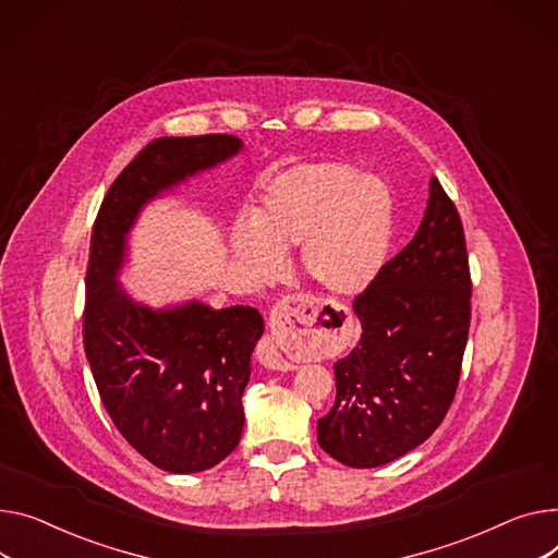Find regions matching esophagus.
Wrapping results in <instances>:
<instances>
[{
	"label": "esophagus",
	"instance_id": "obj_1",
	"mask_svg": "<svg viewBox=\"0 0 558 558\" xmlns=\"http://www.w3.org/2000/svg\"><path fill=\"white\" fill-rule=\"evenodd\" d=\"M305 310H307V301L299 299V295H287V299H282L274 305L271 316H269L271 337L265 339L263 350H259V361H263L267 367H271V369L293 367L291 363L284 361L280 345H282L284 337H289V333L301 329V325L307 323Z\"/></svg>",
	"mask_w": 558,
	"mask_h": 558
}]
</instances>
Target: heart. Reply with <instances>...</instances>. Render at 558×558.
I'll return each mask as SVG.
<instances>
[{"mask_svg":"<svg viewBox=\"0 0 558 558\" xmlns=\"http://www.w3.org/2000/svg\"><path fill=\"white\" fill-rule=\"evenodd\" d=\"M392 235V199L384 185L343 161L278 174L240 225L233 248L255 278H274L282 253L299 248L303 276L329 295H356L379 274Z\"/></svg>","mask_w":558,"mask_h":558,"instance_id":"obj_1","label":"heart"}]
</instances>
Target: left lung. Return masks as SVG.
I'll return each instance as SVG.
<instances>
[{
	"mask_svg": "<svg viewBox=\"0 0 558 558\" xmlns=\"http://www.w3.org/2000/svg\"><path fill=\"white\" fill-rule=\"evenodd\" d=\"M352 310L361 341L333 363L337 401L318 420V444L352 469H373L435 433L462 373L471 271L460 213L437 177L415 238L379 269Z\"/></svg>",
	"mask_w": 558,
	"mask_h": 558,
	"instance_id": "8db88e82",
	"label": "left lung"
}]
</instances>
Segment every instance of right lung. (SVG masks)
Segmentation results:
<instances>
[{
    "mask_svg": "<svg viewBox=\"0 0 558 558\" xmlns=\"http://www.w3.org/2000/svg\"><path fill=\"white\" fill-rule=\"evenodd\" d=\"M240 147L231 134L150 141L111 183L92 231L83 314L92 375L130 447L170 473L206 471L235 451L251 352L265 320L248 305L153 312L128 299L117 274L141 206Z\"/></svg>",
    "mask_w": 558,
    "mask_h": 558,
    "instance_id": "right-lung-1",
    "label": "right lung"
}]
</instances>
